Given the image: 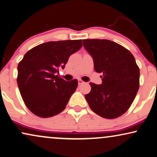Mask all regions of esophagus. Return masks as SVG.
<instances>
[{"label":"esophagus","instance_id":"esophagus-1","mask_svg":"<svg viewBox=\"0 0 157 157\" xmlns=\"http://www.w3.org/2000/svg\"><path fill=\"white\" fill-rule=\"evenodd\" d=\"M84 83V81H82V79H78V85H82V84H83Z\"/></svg>","mask_w":157,"mask_h":157}]
</instances>
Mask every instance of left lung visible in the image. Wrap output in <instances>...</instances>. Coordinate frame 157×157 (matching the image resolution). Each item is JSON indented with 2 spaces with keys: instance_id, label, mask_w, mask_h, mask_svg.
Instances as JSON below:
<instances>
[{
  "instance_id": "left-lung-1",
  "label": "left lung",
  "mask_w": 157,
  "mask_h": 157,
  "mask_svg": "<svg viewBox=\"0 0 157 157\" xmlns=\"http://www.w3.org/2000/svg\"><path fill=\"white\" fill-rule=\"evenodd\" d=\"M94 70L103 74L101 85L90 82L85 99L92 111L106 119L117 118L127 111L140 87V68L127 49L109 40L85 39Z\"/></svg>"
}]
</instances>
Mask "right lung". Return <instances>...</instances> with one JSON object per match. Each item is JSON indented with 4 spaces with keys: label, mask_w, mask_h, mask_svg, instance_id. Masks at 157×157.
I'll return each mask as SVG.
<instances>
[{
    "label": "right lung",
    "mask_w": 157,
    "mask_h": 157,
    "mask_svg": "<svg viewBox=\"0 0 157 157\" xmlns=\"http://www.w3.org/2000/svg\"><path fill=\"white\" fill-rule=\"evenodd\" d=\"M82 46V40L48 42L28 51L18 63L17 86L26 107L35 115L51 117L65 109L78 82L65 81L57 73Z\"/></svg>",
    "instance_id": "obj_1"
}]
</instances>
